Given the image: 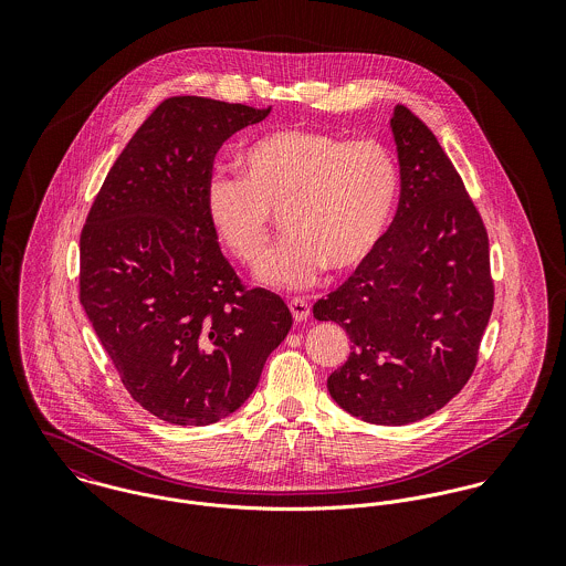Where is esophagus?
<instances>
[{
	"instance_id": "34e87169",
	"label": "esophagus",
	"mask_w": 566,
	"mask_h": 566,
	"mask_svg": "<svg viewBox=\"0 0 566 566\" xmlns=\"http://www.w3.org/2000/svg\"><path fill=\"white\" fill-rule=\"evenodd\" d=\"M290 312H292L296 323H303L310 316V303L305 298H292L290 301Z\"/></svg>"
}]
</instances>
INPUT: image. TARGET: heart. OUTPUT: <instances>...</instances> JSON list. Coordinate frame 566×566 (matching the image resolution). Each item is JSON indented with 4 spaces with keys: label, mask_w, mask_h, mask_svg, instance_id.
<instances>
[{
    "label": "heart",
    "mask_w": 566,
    "mask_h": 566,
    "mask_svg": "<svg viewBox=\"0 0 566 566\" xmlns=\"http://www.w3.org/2000/svg\"><path fill=\"white\" fill-rule=\"evenodd\" d=\"M240 165L242 176H209L205 211L245 265L265 259L272 213L281 211L287 235L259 270L274 287H307L326 265H359L384 238L399 198V165L377 139L283 128L250 142Z\"/></svg>",
    "instance_id": "1"
}]
</instances>
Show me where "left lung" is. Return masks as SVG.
I'll return each instance as SVG.
<instances>
[{"mask_svg":"<svg viewBox=\"0 0 566 566\" xmlns=\"http://www.w3.org/2000/svg\"><path fill=\"white\" fill-rule=\"evenodd\" d=\"M401 198L386 235L314 305L337 323L350 355L328 395L373 424H409L469 381L492 314L484 222L433 133L405 106L390 119Z\"/></svg>","mask_w":566,"mask_h":566,"instance_id":"8db88e82","label":"left lung"}]
</instances>
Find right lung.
<instances>
[{
  "label": "right lung",
  "mask_w": 566,
  "mask_h": 566,
  "mask_svg": "<svg viewBox=\"0 0 566 566\" xmlns=\"http://www.w3.org/2000/svg\"><path fill=\"white\" fill-rule=\"evenodd\" d=\"M268 113L165 99L113 163L82 229V307L130 397L169 424L238 411L292 328L281 296L240 283L205 211L220 146Z\"/></svg>",
  "instance_id": "right-lung-1"
}]
</instances>
